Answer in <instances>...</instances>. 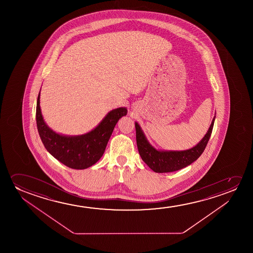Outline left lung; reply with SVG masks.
I'll return each instance as SVG.
<instances>
[{
  "instance_id": "obj_1",
  "label": "left lung",
  "mask_w": 253,
  "mask_h": 253,
  "mask_svg": "<svg viewBox=\"0 0 253 253\" xmlns=\"http://www.w3.org/2000/svg\"><path fill=\"white\" fill-rule=\"evenodd\" d=\"M215 117L212 119L210 128L197 145L184 151H158L149 144L145 135L142 133L138 124L135 123L136 143L139 154L142 161L156 173H168L181 169L190 165L204 152L208 141L211 136Z\"/></svg>"
}]
</instances>
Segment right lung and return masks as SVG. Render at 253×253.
I'll return each instance as SVG.
<instances>
[{"label": "right lung", "instance_id": "1", "mask_svg": "<svg viewBox=\"0 0 253 253\" xmlns=\"http://www.w3.org/2000/svg\"><path fill=\"white\" fill-rule=\"evenodd\" d=\"M127 114L126 108H118L108 113L97 128L80 136L56 134L47 127L40 108V94L36 106V124L39 135L45 149L54 158L73 169L92 166L104 155L108 141L119 118Z\"/></svg>", "mask_w": 253, "mask_h": 253}]
</instances>
